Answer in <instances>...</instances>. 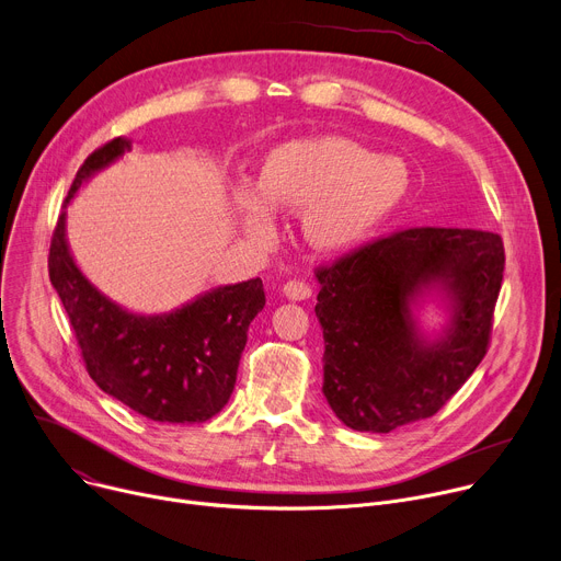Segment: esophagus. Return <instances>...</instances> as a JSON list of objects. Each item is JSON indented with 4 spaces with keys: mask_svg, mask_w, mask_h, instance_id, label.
I'll return each mask as SVG.
<instances>
[{
    "mask_svg": "<svg viewBox=\"0 0 561 561\" xmlns=\"http://www.w3.org/2000/svg\"><path fill=\"white\" fill-rule=\"evenodd\" d=\"M282 293L288 297V300L293 302H302V300H309L311 297V286L307 282H300V279H293V282H286Z\"/></svg>",
    "mask_w": 561,
    "mask_h": 561,
    "instance_id": "1",
    "label": "esophagus"
}]
</instances>
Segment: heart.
Returning a JSON list of instances; mask_svg holds the SVG:
<instances>
[{
	"label": "heart",
	"mask_w": 561,
	"mask_h": 561,
	"mask_svg": "<svg viewBox=\"0 0 561 561\" xmlns=\"http://www.w3.org/2000/svg\"><path fill=\"white\" fill-rule=\"evenodd\" d=\"M405 162L377 156L343 137L288 141L266 158L256 186H237L234 226L252 248L279 237V211L302 214V237L320 252H347L365 243L403 203Z\"/></svg>",
	"instance_id": "b5f03b06"
}]
</instances>
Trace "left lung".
Segmentation results:
<instances>
[{
    "label": "left lung",
    "mask_w": 561,
    "mask_h": 561,
    "mask_svg": "<svg viewBox=\"0 0 561 561\" xmlns=\"http://www.w3.org/2000/svg\"><path fill=\"white\" fill-rule=\"evenodd\" d=\"M505 268L494 232L413 228L316 273L322 392L345 426L390 433L433 417L488 354ZM447 316L424 332L419 311Z\"/></svg>",
    "instance_id": "obj_1"
}]
</instances>
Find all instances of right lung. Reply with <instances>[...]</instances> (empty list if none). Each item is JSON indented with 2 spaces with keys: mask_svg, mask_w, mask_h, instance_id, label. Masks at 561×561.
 Here are the masks:
<instances>
[{
  "mask_svg": "<svg viewBox=\"0 0 561 561\" xmlns=\"http://www.w3.org/2000/svg\"><path fill=\"white\" fill-rule=\"evenodd\" d=\"M130 141L117 137L83 162L69 194L115 164ZM49 279L77 333L94 383L135 413L169 424H203L228 403L248 327L264 309L261 279L216 286L169 313H137L110 300L77 266L67 243V211L49 248Z\"/></svg>",
  "mask_w": 561,
  "mask_h": 561,
  "instance_id": "obj_1",
  "label": "right lung"
}]
</instances>
